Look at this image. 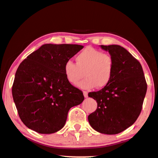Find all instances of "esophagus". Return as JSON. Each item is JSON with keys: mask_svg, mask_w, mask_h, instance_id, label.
<instances>
[{"mask_svg": "<svg viewBox=\"0 0 158 158\" xmlns=\"http://www.w3.org/2000/svg\"><path fill=\"white\" fill-rule=\"evenodd\" d=\"M83 94H84V96L85 98L88 97V92H87V91H83Z\"/></svg>", "mask_w": 158, "mask_h": 158, "instance_id": "1", "label": "esophagus"}]
</instances>
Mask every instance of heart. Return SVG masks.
<instances>
[{"mask_svg": "<svg viewBox=\"0 0 158 158\" xmlns=\"http://www.w3.org/2000/svg\"><path fill=\"white\" fill-rule=\"evenodd\" d=\"M76 64L71 60L64 64V76L70 84L77 85L84 75L86 77L79 86L83 89L106 87L113 76L114 61L109 53L87 47L75 57Z\"/></svg>", "mask_w": 158, "mask_h": 158, "instance_id": "1", "label": "heart"}]
</instances>
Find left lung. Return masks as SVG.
I'll return each mask as SVG.
<instances>
[{"mask_svg":"<svg viewBox=\"0 0 158 158\" xmlns=\"http://www.w3.org/2000/svg\"><path fill=\"white\" fill-rule=\"evenodd\" d=\"M113 57L114 68L110 83L89 97L96 100V110L88 117L89 124L101 134H117L131 126L139 117L147 84L140 62L118 45L101 46Z\"/></svg>","mask_w":158,"mask_h":158,"instance_id":"obj_1","label":"left lung"}]
</instances>
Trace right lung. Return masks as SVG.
<instances>
[{
    "instance_id": "obj_1",
    "label": "right lung",
    "mask_w": 158,
    "mask_h": 158,
    "mask_svg": "<svg viewBox=\"0 0 158 158\" xmlns=\"http://www.w3.org/2000/svg\"><path fill=\"white\" fill-rule=\"evenodd\" d=\"M84 46L44 44L17 69L12 94L19 116L29 129L52 134L65 124L72 107L84 100L83 92L67 81L64 64Z\"/></svg>"
}]
</instances>
